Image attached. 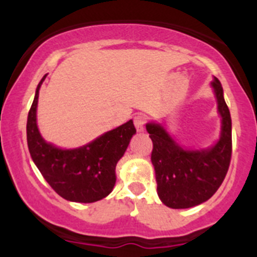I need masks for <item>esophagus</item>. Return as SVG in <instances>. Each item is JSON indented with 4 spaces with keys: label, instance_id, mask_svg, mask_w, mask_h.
<instances>
[{
    "label": "esophagus",
    "instance_id": "esophagus-1",
    "mask_svg": "<svg viewBox=\"0 0 257 257\" xmlns=\"http://www.w3.org/2000/svg\"><path fill=\"white\" fill-rule=\"evenodd\" d=\"M134 124H135L136 130L139 133H143L144 131V124H145V117L142 114H138L134 117Z\"/></svg>",
    "mask_w": 257,
    "mask_h": 257
}]
</instances>
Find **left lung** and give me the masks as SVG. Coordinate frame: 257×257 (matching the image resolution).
<instances>
[{"label":"left lung","instance_id":"8db88e82","mask_svg":"<svg viewBox=\"0 0 257 257\" xmlns=\"http://www.w3.org/2000/svg\"><path fill=\"white\" fill-rule=\"evenodd\" d=\"M211 87L216 97L221 128L217 142L207 148H184L162 123L145 124L153 142L152 163L157 193L170 208H189L201 205L215 194L229 169L231 157V118L224 100L222 86L213 77Z\"/></svg>","mask_w":257,"mask_h":257}]
</instances>
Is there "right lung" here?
<instances>
[{
	"label": "right lung",
	"mask_w": 257,
	"mask_h": 257,
	"mask_svg": "<svg viewBox=\"0 0 257 257\" xmlns=\"http://www.w3.org/2000/svg\"><path fill=\"white\" fill-rule=\"evenodd\" d=\"M46 76L36 88L27 121V142L32 160L50 187L67 201L78 203L100 201L114 188L115 166L136 134L133 119L82 147L59 148L42 138L37 124L38 95Z\"/></svg>",
	"instance_id": "right-lung-1"
}]
</instances>
